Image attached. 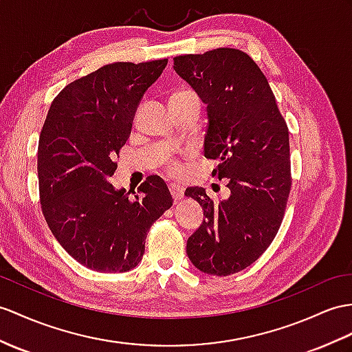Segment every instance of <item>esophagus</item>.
Segmentation results:
<instances>
[{
	"instance_id": "34e87169",
	"label": "esophagus",
	"mask_w": 352,
	"mask_h": 352,
	"mask_svg": "<svg viewBox=\"0 0 352 352\" xmlns=\"http://www.w3.org/2000/svg\"><path fill=\"white\" fill-rule=\"evenodd\" d=\"M170 192L173 195V199L176 201H179L184 197V186L179 185V184H170Z\"/></svg>"
}]
</instances>
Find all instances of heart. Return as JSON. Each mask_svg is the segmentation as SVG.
Wrapping results in <instances>:
<instances>
[{
	"mask_svg": "<svg viewBox=\"0 0 352 352\" xmlns=\"http://www.w3.org/2000/svg\"><path fill=\"white\" fill-rule=\"evenodd\" d=\"M188 97H197V96L192 91H179V92L173 94V97H171V98H188ZM170 168H171V171H173V173H177V170H179L176 162H171Z\"/></svg>",
	"mask_w": 352,
	"mask_h": 352,
	"instance_id": "1",
	"label": "heart"
}]
</instances>
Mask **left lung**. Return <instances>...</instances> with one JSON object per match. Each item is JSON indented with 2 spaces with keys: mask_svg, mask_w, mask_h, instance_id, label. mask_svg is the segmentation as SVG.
<instances>
[{
  "mask_svg": "<svg viewBox=\"0 0 352 352\" xmlns=\"http://www.w3.org/2000/svg\"><path fill=\"white\" fill-rule=\"evenodd\" d=\"M173 68L208 111L204 157L227 179L218 204L204 188H186L204 218L186 242L188 258L208 275L228 276L258 260L280 227L291 190L288 126L260 67L239 49L176 56Z\"/></svg>",
  "mask_w": 352,
  "mask_h": 352,
  "instance_id": "8db88e82",
  "label": "left lung"
}]
</instances>
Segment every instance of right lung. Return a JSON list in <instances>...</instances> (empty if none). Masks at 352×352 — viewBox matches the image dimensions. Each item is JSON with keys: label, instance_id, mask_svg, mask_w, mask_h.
I'll return each mask as SVG.
<instances>
[{"label": "right lung", "instance_id": "right-lung-1", "mask_svg": "<svg viewBox=\"0 0 352 352\" xmlns=\"http://www.w3.org/2000/svg\"><path fill=\"white\" fill-rule=\"evenodd\" d=\"M167 61L113 63L80 77L55 97L43 125V215L59 245L91 270L134 269L151 226L173 204L160 176H149L134 197L109 182L140 100Z\"/></svg>", "mask_w": 352, "mask_h": 352}]
</instances>
